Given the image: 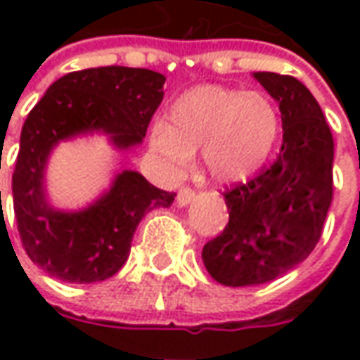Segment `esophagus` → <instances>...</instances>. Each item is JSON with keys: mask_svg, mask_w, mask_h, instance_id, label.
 I'll return each mask as SVG.
<instances>
[{"mask_svg": "<svg viewBox=\"0 0 360 360\" xmlns=\"http://www.w3.org/2000/svg\"><path fill=\"white\" fill-rule=\"evenodd\" d=\"M195 196L196 193L193 191V188L183 187L179 191V195H177V204H179V206H187V204H191L193 200H195Z\"/></svg>", "mask_w": 360, "mask_h": 360, "instance_id": "obj_1", "label": "esophagus"}]
</instances>
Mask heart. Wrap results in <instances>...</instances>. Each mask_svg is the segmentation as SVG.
Returning <instances> with one entry per match:
<instances>
[{
	"mask_svg": "<svg viewBox=\"0 0 360 360\" xmlns=\"http://www.w3.org/2000/svg\"><path fill=\"white\" fill-rule=\"evenodd\" d=\"M167 119L152 127L150 148L175 172L202 150L208 175L226 185L249 179L266 164L281 127L270 96L219 84L187 90Z\"/></svg>",
	"mask_w": 360,
	"mask_h": 360,
	"instance_id": "heart-1",
	"label": "heart"
}]
</instances>
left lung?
Returning a JSON list of instances; mask_svg holds the SVG:
<instances>
[{"label": "left lung", "mask_w": 360, "mask_h": 360, "mask_svg": "<svg viewBox=\"0 0 360 360\" xmlns=\"http://www.w3.org/2000/svg\"><path fill=\"white\" fill-rule=\"evenodd\" d=\"M279 103L283 142L257 177L224 191L229 221L204 245L221 285L247 287L283 276L314 250L333 196V136L310 90L295 77L255 73Z\"/></svg>", "instance_id": "left-lung-1"}]
</instances>
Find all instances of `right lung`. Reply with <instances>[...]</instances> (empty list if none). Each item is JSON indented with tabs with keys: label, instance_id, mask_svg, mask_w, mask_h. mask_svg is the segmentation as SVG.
<instances>
[{
	"label": "right lung",
	"instance_id": "right-lung-1",
	"mask_svg": "<svg viewBox=\"0 0 360 360\" xmlns=\"http://www.w3.org/2000/svg\"><path fill=\"white\" fill-rule=\"evenodd\" d=\"M164 82V75L150 69L110 65L75 71L53 82L28 113L13 172V208L28 258L51 278L69 283L111 278L129 258L141 219L175 200V193L129 169L84 210H56L44 188L48 158L61 141L103 133L119 150L141 144L162 103Z\"/></svg>",
	"mask_w": 360,
	"mask_h": 360
}]
</instances>
